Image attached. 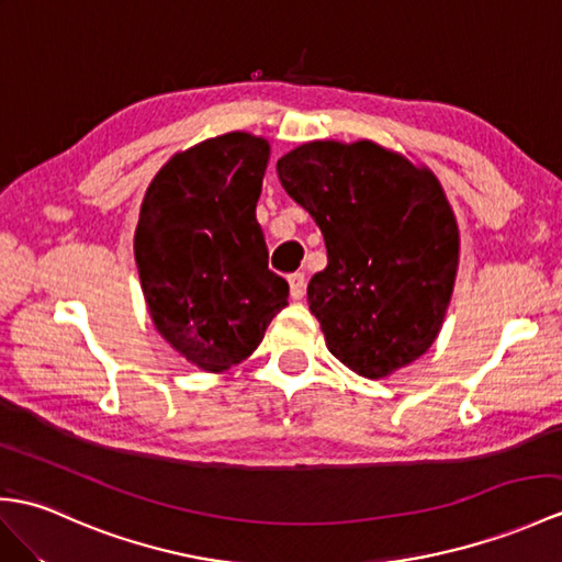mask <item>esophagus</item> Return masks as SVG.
<instances>
[{"instance_id": "34e87169", "label": "esophagus", "mask_w": 562, "mask_h": 562, "mask_svg": "<svg viewBox=\"0 0 562 562\" xmlns=\"http://www.w3.org/2000/svg\"><path fill=\"white\" fill-rule=\"evenodd\" d=\"M286 282H290L292 299H302L304 296V290H306V276H304V272H292V276L286 278Z\"/></svg>"}]
</instances>
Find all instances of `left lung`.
<instances>
[{
	"mask_svg": "<svg viewBox=\"0 0 562 562\" xmlns=\"http://www.w3.org/2000/svg\"><path fill=\"white\" fill-rule=\"evenodd\" d=\"M278 177L328 249L306 294L330 355L363 378L426 355L460 260L458 220L436 175L373 140H311L282 155Z\"/></svg>",
	"mask_w": 562,
	"mask_h": 562,
	"instance_id": "left-lung-1",
	"label": "left lung"
}]
</instances>
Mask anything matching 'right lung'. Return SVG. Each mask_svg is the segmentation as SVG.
Here are the masks:
<instances>
[{"label": "right lung", "mask_w": 562, "mask_h": 562, "mask_svg": "<svg viewBox=\"0 0 562 562\" xmlns=\"http://www.w3.org/2000/svg\"><path fill=\"white\" fill-rule=\"evenodd\" d=\"M268 158V140L246 132L207 138L169 158L140 203L134 256L150 318L211 373L251 357L290 296L256 220Z\"/></svg>", "instance_id": "obj_1"}]
</instances>
